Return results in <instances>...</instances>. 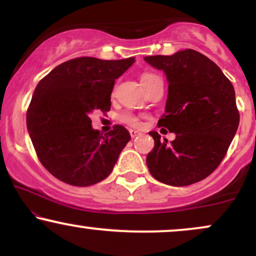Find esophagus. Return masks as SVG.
<instances>
[{
	"mask_svg": "<svg viewBox=\"0 0 256 256\" xmlns=\"http://www.w3.org/2000/svg\"><path fill=\"white\" fill-rule=\"evenodd\" d=\"M130 134H131V137L132 138H134V137H137V136H140V134H142V132H140V131H137V130H130Z\"/></svg>",
	"mask_w": 256,
	"mask_h": 256,
	"instance_id": "obj_1",
	"label": "esophagus"
}]
</instances>
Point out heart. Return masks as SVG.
Instances as JSON below:
<instances>
[{"instance_id":"obj_1","label":"heart","mask_w":256,"mask_h":256,"mask_svg":"<svg viewBox=\"0 0 256 256\" xmlns=\"http://www.w3.org/2000/svg\"><path fill=\"white\" fill-rule=\"evenodd\" d=\"M154 76L156 74H152V73H143L142 77H140V83H146V80H149V79L154 77ZM120 119H122V122H126V124L132 125V126H137L140 124L138 119L134 116H132V114H124V116H122V118Z\"/></svg>"}]
</instances>
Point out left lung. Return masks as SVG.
Instances as JSON below:
<instances>
[{
  "mask_svg": "<svg viewBox=\"0 0 256 256\" xmlns=\"http://www.w3.org/2000/svg\"><path fill=\"white\" fill-rule=\"evenodd\" d=\"M144 60L166 74L168 94L158 125L176 134L167 143L149 132L154 138L146 155L149 172L172 186L198 183L219 166L238 128L234 86L212 60L192 49Z\"/></svg>",
  "mask_w": 256,
  "mask_h": 256,
  "instance_id": "obj_1",
  "label": "left lung"
}]
</instances>
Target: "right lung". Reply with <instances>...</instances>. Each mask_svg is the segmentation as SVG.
<instances>
[{
    "label": "right lung",
    "mask_w": 256,
    "mask_h": 256,
    "mask_svg": "<svg viewBox=\"0 0 256 256\" xmlns=\"http://www.w3.org/2000/svg\"><path fill=\"white\" fill-rule=\"evenodd\" d=\"M134 62L78 58L52 70L34 89L26 116L32 144L42 165L61 182L89 186L113 171L131 140L124 126L102 134L89 116L110 110L116 79Z\"/></svg>",
    "instance_id": "right-lung-1"
}]
</instances>
